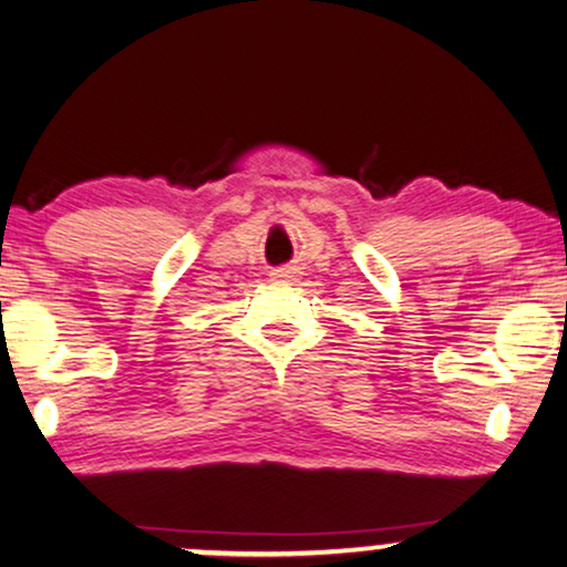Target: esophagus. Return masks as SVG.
<instances>
[{"label": "esophagus", "instance_id": "34e87169", "mask_svg": "<svg viewBox=\"0 0 567 567\" xmlns=\"http://www.w3.org/2000/svg\"><path fill=\"white\" fill-rule=\"evenodd\" d=\"M286 276H289V270H276V272H272V278H286Z\"/></svg>", "mask_w": 567, "mask_h": 567}]
</instances>
